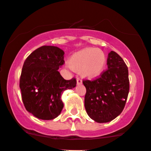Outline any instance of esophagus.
Masks as SVG:
<instances>
[{"instance_id":"esophagus-1","label":"esophagus","mask_w":151,"mask_h":151,"mask_svg":"<svg viewBox=\"0 0 151 151\" xmlns=\"http://www.w3.org/2000/svg\"><path fill=\"white\" fill-rule=\"evenodd\" d=\"M82 83H83V81H82L81 79H80V78H77V85L82 84Z\"/></svg>"}]
</instances>
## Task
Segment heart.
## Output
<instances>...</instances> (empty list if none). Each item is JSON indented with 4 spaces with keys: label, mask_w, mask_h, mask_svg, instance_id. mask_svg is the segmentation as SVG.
Here are the masks:
<instances>
[{
    "label": "heart",
    "mask_w": 151,
    "mask_h": 151,
    "mask_svg": "<svg viewBox=\"0 0 151 151\" xmlns=\"http://www.w3.org/2000/svg\"><path fill=\"white\" fill-rule=\"evenodd\" d=\"M106 58L102 50L97 48H85L74 53L71 57L68 67L80 71L87 78H95L104 70Z\"/></svg>",
    "instance_id": "b5f03b06"
}]
</instances>
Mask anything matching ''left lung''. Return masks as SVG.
<instances>
[{"instance_id":"8db88e82","label":"left lung","mask_w":151,"mask_h":151,"mask_svg":"<svg viewBox=\"0 0 151 151\" xmlns=\"http://www.w3.org/2000/svg\"><path fill=\"white\" fill-rule=\"evenodd\" d=\"M108 68L98 78L84 80L86 88L85 107L90 118L98 123H107L122 112L129 91L128 67L114 51L108 54Z\"/></svg>"}]
</instances>
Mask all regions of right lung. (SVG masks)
I'll return each instance as SVG.
<instances>
[{
	"instance_id": "obj_1",
	"label": "right lung",
	"mask_w": 151,
	"mask_h": 151,
	"mask_svg": "<svg viewBox=\"0 0 151 151\" xmlns=\"http://www.w3.org/2000/svg\"><path fill=\"white\" fill-rule=\"evenodd\" d=\"M64 52L55 46H42L25 59L19 88L25 109L37 118L52 120L61 112V95L74 88L76 79L66 80L58 70L64 64Z\"/></svg>"
}]
</instances>
